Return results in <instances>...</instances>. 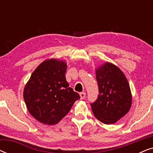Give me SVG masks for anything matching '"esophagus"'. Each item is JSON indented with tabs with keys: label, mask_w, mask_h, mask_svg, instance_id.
<instances>
[{
	"label": "esophagus",
	"mask_w": 153,
	"mask_h": 153,
	"mask_svg": "<svg viewBox=\"0 0 153 153\" xmlns=\"http://www.w3.org/2000/svg\"><path fill=\"white\" fill-rule=\"evenodd\" d=\"M79 95H80L81 100H83L85 97V92H82V93H79Z\"/></svg>",
	"instance_id": "esophagus-1"
}]
</instances>
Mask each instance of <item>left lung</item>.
Returning a JSON list of instances; mask_svg holds the SVG:
<instances>
[{
  "label": "left lung",
  "mask_w": 153,
  "mask_h": 153,
  "mask_svg": "<svg viewBox=\"0 0 153 153\" xmlns=\"http://www.w3.org/2000/svg\"><path fill=\"white\" fill-rule=\"evenodd\" d=\"M99 95L91 104L94 116L106 125L114 124L124 117L131 106L132 95L128 81L118 67L109 62L95 70Z\"/></svg>",
  "instance_id": "left-lung-1"
}]
</instances>
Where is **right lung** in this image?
I'll return each instance as SVG.
<instances>
[{"mask_svg":"<svg viewBox=\"0 0 153 153\" xmlns=\"http://www.w3.org/2000/svg\"><path fill=\"white\" fill-rule=\"evenodd\" d=\"M62 60L47 59L32 73L24 89V99L31 116L43 124L60 122L80 96L69 87Z\"/></svg>","mask_w":153,"mask_h":153,"instance_id":"obj_1","label":"right lung"}]
</instances>
